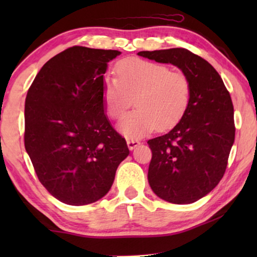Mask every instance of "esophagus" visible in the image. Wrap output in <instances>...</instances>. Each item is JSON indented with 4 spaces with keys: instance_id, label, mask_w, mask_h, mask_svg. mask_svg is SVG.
Listing matches in <instances>:
<instances>
[{
    "instance_id": "obj_1",
    "label": "esophagus",
    "mask_w": 257,
    "mask_h": 257,
    "mask_svg": "<svg viewBox=\"0 0 257 257\" xmlns=\"http://www.w3.org/2000/svg\"><path fill=\"white\" fill-rule=\"evenodd\" d=\"M127 145H128V149H129L130 151H133V150L136 149L137 146L141 145V142L134 141V139H129V141H127Z\"/></svg>"
}]
</instances>
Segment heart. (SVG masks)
Here are the masks:
<instances>
[{
  "label": "heart",
  "mask_w": 257,
  "mask_h": 257,
  "mask_svg": "<svg viewBox=\"0 0 257 257\" xmlns=\"http://www.w3.org/2000/svg\"><path fill=\"white\" fill-rule=\"evenodd\" d=\"M115 72L116 79L107 78L104 82L103 102L107 115L119 119L135 98L137 108L118 124L124 137L138 139L156 128L168 130L185 115L191 97V84L185 73L141 59L121 61Z\"/></svg>",
  "instance_id": "1"
}]
</instances>
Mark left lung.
I'll return each mask as SVG.
<instances>
[{
	"label": "left lung",
	"mask_w": 257,
	"mask_h": 257,
	"mask_svg": "<svg viewBox=\"0 0 257 257\" xmlns=\"http://www.w3.org/2000/svg\"><path fill=\"white\" fill-rule=\"evenodd\" d=\"M143 58L170 63L189 78L191 97L182 119L168 134L150 139L149 182L156 196L190 204L215 188L234 142L233 106L219 73L186 49L142 51Z\"/></svg>",
	"instance_id": "left-lung-1"
}]
</instances>
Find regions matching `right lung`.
Returning <instances> with one entry per match:
<instances>
[{"label":"right lung","instance_id":"right-lung-1","mask_svg":"<svg viewBox=\"0 0 257 257\" xmlns=\"http://www.w3.org/2000/svg\"><path fill=\"white\" fill-rule=\"evenodd\" d=\"M114 50L73 46L43 66L25 103V147L42 185L68 205L105 196L129 155L103 102Z\"/></svg>","mask_w":257,"mask_h":257}]
</instances>
